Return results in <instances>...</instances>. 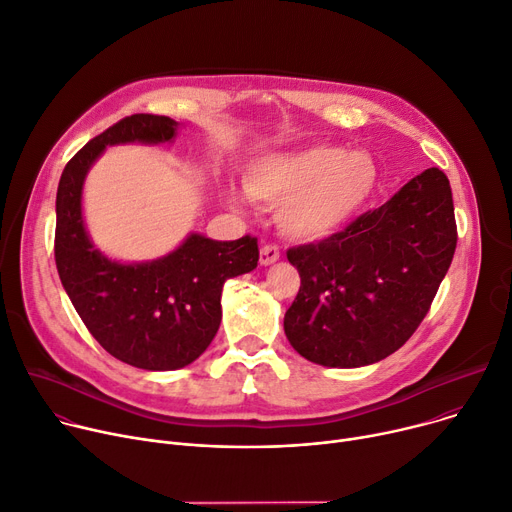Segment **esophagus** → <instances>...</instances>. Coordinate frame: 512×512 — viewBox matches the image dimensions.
Wrapping results in <instances>:
<instances>
[{"instance_id": "obj_1", "label": "esophagus", "mask_w": 512, "mask_h": 512, "mask_svg": "<svg viewBox=\"0 0 512 512\" xmlns=\"http://www.w3.org/2000/svg\"><path fill=\"white\" fill-rule=\"evenodd\" d=\"M280 259V249L276 245H263L259 251V263L261 265H271Z\"/></svg>"}]
</instances>
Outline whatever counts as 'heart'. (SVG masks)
Masks as SVG:
<instances>
[{
  "label": "heart",
  "instance_id": "1",
  "mask_svg": "<svg viewBox=\"0 0 512 512\" xmlns=\"http://www.w3.org/2000/svg\"><path fill=\"white\" fill-rule=\"evenodd\" d=\"M243 185L255 203L281 206L278 224L284 234L317 241L344 228L366 206L377 185V166L366 152L317 144L257 158Z\"/></svg>",
  "mask_w": 512,
  "mask_h": 512
}]
</instances>
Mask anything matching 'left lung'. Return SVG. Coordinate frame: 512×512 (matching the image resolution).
<instances>
[{
	"instance_id": "left-lung-1",
	"label": "left lung",
	"mask_w": 512,
	"mask_h": 512,
	"mask_svg": "<svg viewBox=\"0 0 512 512\" xmlns=\"http://www.w3.org/2000/svg\"><path fill=\"white\" fill-rule=\"evenodd\" d=\"M457 247L447 175L428 168L321 243L288 249L300 290L284 317L292 348L331 368L379 362L414 335Z\"/></svg>"
}]
</instances>
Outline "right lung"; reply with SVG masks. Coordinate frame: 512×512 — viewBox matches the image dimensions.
I'll return each mask as SVG.
<instances>
[{
  "label": "right lung",
  "mask_w": 512,
  "mask_h": 512,
  "mask_svg": "<svg viewBox=\"0 0 512 512\" xmlns=\"http://www.w3.org/2000/svg\"><path fill=\"white\" fill-rule=\"evenodd\" d=\"M177 127L162 115L121 119L65 164L55 201V263L67 296L102 348L144 370H177L206 352L222 321L224 282L259 261L249 234L212 241L193 232L173 253L146 263H119L92 245L82 187L94 160L115 144L170 142Z\"/></svg>",
  "instance_id": "obj_1"
}]
</instances>
